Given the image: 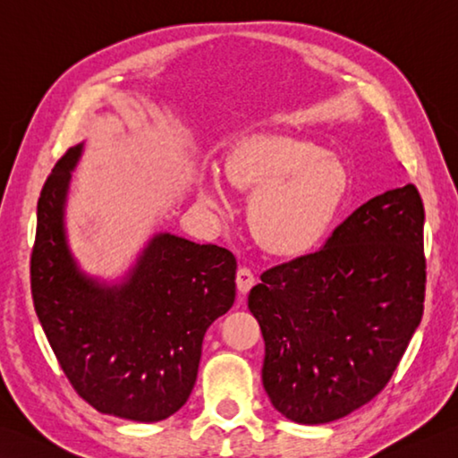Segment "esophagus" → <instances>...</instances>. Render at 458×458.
<instances>
[{"mask_svg": "<svg viewBox=\"0 0 458 458\" xmlns=\"http://www.w3.org/2000/svg\"><path fill=\"white\" fill-rule=\"evenodd\" d=\"M256 282L254 274L248 270V267H240V270L236 272V285H238V292L240 293H248L250 290H252V285Z\"/></svg>", "mask_w": 458, "mask_h": 458, "instance_id": "esophagus-1", "label": "esophagus"}]
</instances>
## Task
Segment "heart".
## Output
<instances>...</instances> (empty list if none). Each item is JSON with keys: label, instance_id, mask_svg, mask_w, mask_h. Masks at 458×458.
<instances>
[{"label": "heart", "instance_id": "b5f03b06", "mask_svg": "<svg viewBox=\"0 0 458 458\" xmlns=\"http://www.w3.org/2000/svg\"><path fill=\"white\" fill-rule=\"evenodd\" d=\"M224 178L236 191L252 192L250 230L267 254L285 258L306 254L324 240L349 188L342 158L290 134L240 139L224 158ZM200 199L212 210H230L214 174L204 181Z\"/></svg>", "mask_w": 458, "mask_h": 458}]
</instances>
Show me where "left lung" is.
<instances>
[{"mask_svg": "<svg viewBox=\"0 0 458 458\" xmlns=\"http://www.w3.org/2000/svg\"><path fill=\"white\" fill-rule=\"evenodd\" d=\"M425 208L413 184L375 196L321 250L276 266L250 290L262 383L277 413L324 425L387 385L423 318Z\"/></svg>", "mask_w": 458, "mask_h": 458, "instance_id": "8db88e82", "label": "left lung"}]
</instances>
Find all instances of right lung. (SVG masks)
Instances as JSON below:
<instances>
[{"label": "right lung", "instance_id": "obj_1", "mask_svg": "<svg viewBox=\"0 0 458 458\" xmlns=\"http://www.w3.org/2000/svg\"><path fill=\"white\" fill-rule=\"evenodd\" d=\"M83 142L43 184L31 293L61 369L105 415L157 423L181 409L199 375L202 342L236 298V258L216 244L158 232L119 282L81 270L65 206Z\"/></svg>", "mask_w": 458, "mask_h": 458}]
</instances>
